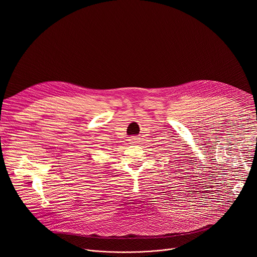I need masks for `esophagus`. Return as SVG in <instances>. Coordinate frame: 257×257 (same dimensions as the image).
<instances>
[{
    "label": "esophagus",
    "instance_id": "obj_1",
    "mask_svg": "<svg viewBox=\"0 0 257 257\" xmlns=\"http://www.w3.org/2000/svg\"><path fill=\"white\" fill-rule=\"evenodd\" d=\"M129 140H130L132 143H136V142H138V137H136V136H131Z\"/></svg>",
    "mask_w": 257,
    "mask_h": 257
}]
</instances>
